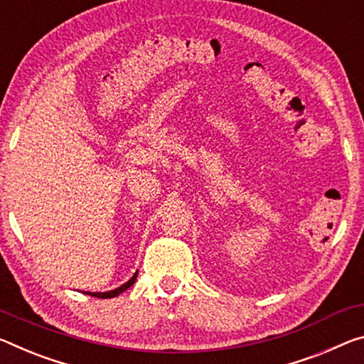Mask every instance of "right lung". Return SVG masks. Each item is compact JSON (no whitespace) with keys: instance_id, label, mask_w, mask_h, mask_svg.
<instances>
[{"instance_id":"obj_1","label":"right lung","mask_w":364,"mask_h":364,"mask_svg":"<svg viewBox=\"0 0 364 364\" xmlns=\"http://www.w3.org/2000/svg\"><path fill=\"white\" fill-rule=\"evenodd\" d=\"M136 277H137V272L131 277V279L126 282L124 285H121V287H118V288H114V290H109V291H103V293H92V291H84L85 295H89V296H95V298H114V296H118L119 293H123L124 290H128V288L134 284L136 282Z\"/></svg>"}]
</instances>
